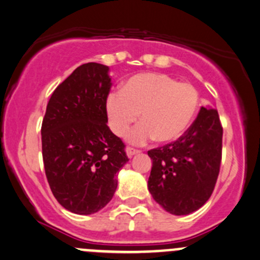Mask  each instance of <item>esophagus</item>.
<instances>
[{"mask_svg":"<svg viewBox=\"0 0 260 260\" xmlns=\"http://www.w3.org/2000/svg\"><path fill=\"white\" fill-rule=\"evenodd\" d=\"M125 151H126V155H127V157H133V156H135V155H138V153H140V151H139V150H135V149H131V147H126V150H125Z\"/></svg>","mask_w":260,"mask_h":260,"instance_id":"obj_1","label":"esophagus"}]
</instances>
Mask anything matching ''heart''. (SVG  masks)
I'll return each instance as SVG.
<instances>
[{
  "label": "heart",
  "mask_w": 260,
  "mask_h": 260,
  "mask_svg": "<svg viewBox=\"0 0 260 260\" xmlns=\"http://www.w3.org/2000/svg\"><path fill=\"white\" fill-rule=\"evenodd\" d=\"M200 93L188 83H178L162 73H141L129 78L121 91H111L105 100L110 130L122 136L138 119L126 140L144 145L153 139L160 144L177 140L188 129L200 108Z\"/></svg>",
  "instance_id": "heart-1"
}]
</instances>
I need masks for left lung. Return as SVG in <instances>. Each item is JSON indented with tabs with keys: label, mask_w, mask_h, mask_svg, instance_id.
I'll use <instances>...</instances> for the list:
<instances>
[{
	"label": "left lung",
	"mask_w": 260,
	"mask_h": 260,
	"mask_svg": "<svg viewBox=\"0 0 260 260\" xmlns=\"http://www.w3.org/2000/svg\"><path fill=\"white\" fill-rule=\"evenodd\" d=\"M222 135L218 111L202 107L177 141L147 151L152 161L147 187L165 211L186 216L207 202L219 174Z\"/></svg>",
	"instance_id": "obj_1"
}]
</instances>
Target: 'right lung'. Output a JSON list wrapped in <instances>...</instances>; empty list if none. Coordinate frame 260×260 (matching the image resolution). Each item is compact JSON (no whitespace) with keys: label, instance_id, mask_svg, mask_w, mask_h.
<instances>
[{"label":"right lung","instance_id":"obj_1","mask_svg":"<svg viewBox=\"0 0 260 260\" xmlns=\"http://www.w3.org/2000/svg\"><path fill=\"white\" fill-rule=\"evenodd\" d=\"M109 67L86 63L53 91L42 122V153L53 196L77 214L104 208L129 161L125 145L108 126Z\"/></svg>","mask_w":260,"mask_h":260}]
</instances>
